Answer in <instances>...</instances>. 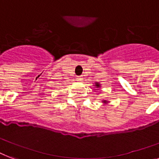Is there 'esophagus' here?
I'll return each mask as SVG.
<instances>
[{
    "label": "esophagus",
    "instance_id": "obj_1",
    "mask_svg": "<svg viewBox=\"0 0 159 159\" xmlns=\"http://www.w3.org/2000/svg\"><path fill=\"white\" fill-rule=\"evenodd\" d=\"M77 79L78 82H82V76H78V77H77Z\"/></svg>",
    "mask_w": 159,
    "mask_h": 159
}]
</instances>
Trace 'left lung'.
<instances>
[{
    "label": "left lung",
    "instance_id": "left-lung-1",
    "mask_svg": "<svg viewBox=\"0 0 159 159\" xmlns=\"http://www.w3.org/2000/svg\"><path fill=\"white\" fill-rule=\"evenodd\" d=\"M94 86H95V88H96V90H98L99 88H101V84H100V82H95V84H94ZM101 101L104 104H108L109 102V100H102Z\"/></svg>",
    "mask_w": 159,
    "mask_h": 159
}]
</instances>
